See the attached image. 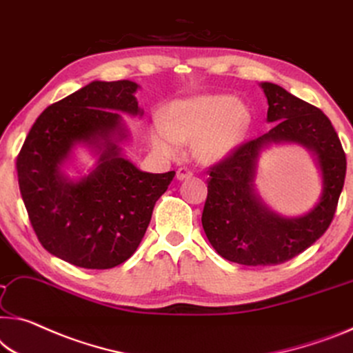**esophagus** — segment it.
Returning <instances> with one entry per match:
<instances>
[{
  "label": "esophagus",
  "instance_id": "34e87169",
  "mask_svg": "<svg viewBox=\"0 0 353 353\" xmlns=\"http://www.w3.org/2000/svg\"><path fill=\"white\" fill-rule=\"evenodd\" d=\"M192 176V170L188 169V167H180L176 170V178L178 180H188V178Z\"/></svg>",
  "mask_w": 353,
  "mask_h": 353
}]
</instances>
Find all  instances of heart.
<instances>
[{"mask_svg": "<svg viewBox=\"0 0 353 353\" xmlns=\"http://www.w3.org/2000/svg\"><path fill=\"white\" fill-rule=\"evenodd\" d=\"M251 113L229 94H207L172 102L164 121L151 132V143L161 154L173 156L183 142L194 140L202 161H219L246 137Z\"/></svg>", "mask_w": 353, "mask_h": 353, "instance_id": "obj_1", "label": "heart"}]
</instances>
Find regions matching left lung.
I'll return each mask as SVG.
<instances>
[{
  "label": "left lung",
  "mask_w": 353,
  "mask_h": 353,
  "mask_svg": "<svg viewBox=\"0 0 353 353\" xmlns=\"http://www.w3.org/2000/svg\"><path fill=\"white\" fill-rule=\"evenodd\" d=\"M268 99L267 134L238 145L208 169V195L202 225L219 256L248 267L279 265L316 243L332 224L345 180L347 161L332 121L283 86L262 83ZM295 141L318 154L324 192L314 210L301 219H281L256 199L253 176L259 150L268 143Z\"/></svg>",
  "instance_id": "left-lung-1"
}]
</instances>
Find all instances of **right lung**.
Segmentation results:
<instances>
[{
  "mask_svg": "<svg viewBox=\"0 0 353 353\" xmlns=\"http://www.w3.org/2000/svg\"><path fill=\"white\" fill-rule=\"evenodd\" d=\"M137 83L91 82L37 117L17 156L20 194L37 240L80 268L108 270L132 256L175 172L146 173L121 156L118 112L142 113ZM100 150L97 169L77 183L61 165L75 143Z\"/></svg>",
  "mask_w": 353,
  "mask_h": 353,
  "instance_id": "add662e5",
  "label": "right lung"
}]
</instances>
